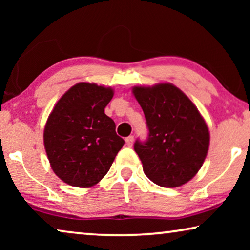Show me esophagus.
Masks as SVG:
<instances>
[{
  "mask_svg": "<svg viewBox=\"0 0 250 250\" xmlns=\"http://www.w3.org/2000/svg\"><path fill=\"white\" fill-rule=\"evenodd\" d=\"M125 142H126V146H132L133 142H134V136H133V135H129V136H127V138L125 139Z\"/></svg>",
  "mask_w": 250,
  "mask_h": 250,
  "instance_id": "1",
  "label": "esophagus"
}]
</instances>
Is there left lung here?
<instances>
[{
    "label": "left lung",
    "instance_id": "obj_1",
    "mask_svg": "<svg viewBox=\"0 0 250 250\" xmlns=\"http://www.w3.org/2000/svg\"><path fill=\"white\" fill-rule=\"evenodd\" d=\"M149 135L134 150L143 172L153 183L176 188L198 173L209 148L207 124L192 101L170 83L134 86Z\"/></svg>",
    "mask_w": 250,
    "mask_h": 250
}]
</instances>
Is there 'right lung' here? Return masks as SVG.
I'll return each instance as SVG.
<instances>
[{
  "mask_svg": "<svg viewBox=\"0 0 250 250\" xmlns=\"http://www.w3.org/2000/svg\"><path fill=\"white\" fill-rule=\"evenodd\" d=\"M112 97L111 87L82 82L54 105L44 128V146L51 168L64 183L95 186L124 146L115 122L104 114Z\"/></svg>",
  "mask_w": 250,
  "mask_h": 250,
  "instance_id": "add662e5",
  "label": "right lung"
}]
</instances>
